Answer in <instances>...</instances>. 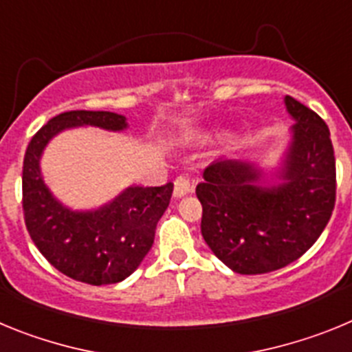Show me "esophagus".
Returning a JSON list of instances; mask_svg holds the SVG:
<instances>
[{
	"label": "esophagus",
	"mask_w": 352,
	"mask_h": 352,
	"mask_svg": "<svg viewBox=\"0 0 352 352\" xmlns=\"http://www.w3.org/2000/svg\"><path fill=\"white\" fill-rule=\"evenodd\" d=\"M192 192V182L188 176H178L174 182V195L176 197H183V195L190 194Z\"/></svg>",
	"instance_id": "obj_1"
}]
</instances>
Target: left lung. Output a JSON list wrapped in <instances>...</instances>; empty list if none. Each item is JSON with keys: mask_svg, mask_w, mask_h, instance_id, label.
<instances>
[{"mask_svg": "<svg viewBox=\"0 0 352 352\" xmlns=\"http://www.w3.org/2000/svg\"><path fill=\"white\" fill-rule=\"evenodd\" d=\"M292 141L280 185L261 186V170L241 160H214L195 188L203 204L201 232L226 266L241 275L280 270L300 259L324 231L335 208L333 144L322 118L284 98Z\"/></svg>", "mask_w": 352, "mask_h": 352, "instance_id": "obj_1", "label": "left lung"}]
</instances>
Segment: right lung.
I'll return each instance as SVG.
<instances>
[{
    "mask_svg": "<svg viewBox=\"0 0 352 352\" xmlns=\"http://www.w3.org/2000/svg\"><path fill=\"white\" fill-rule=\"evenodd\" d=\"M86 125L118 132L126 129V118L109 111H68L33 135L23 166L24 222L40 254L58 272L84 284H116L138 270L153 245L174 185L129 186L93 211L63 206L43 183L40 157L56 133Z\"/></svg>",
    "mask_w": 352,
    "mask_h": 352,
    "instance_id": "1",
    "label": "right lung"
}]
</instances>
